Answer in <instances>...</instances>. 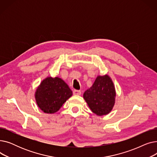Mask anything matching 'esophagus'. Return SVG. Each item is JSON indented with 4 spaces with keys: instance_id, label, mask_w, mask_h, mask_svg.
<instances>
[{
    "instance_id": "esophagus-1",
    "label": "esophagus",
    "mask_w": 157,
    "mask_h": 157,
    "mask_svg": "<svg viewBox=\"0 0 157 157\" xmlns=\"http://www.w3.org/2000/svg\"><path fill=\"white\" fill-rule=\"evenodd\" d=\"M73 94L75 95H80L81 94V92L80 90H73Z\"/></svg>"
}]
</instances>
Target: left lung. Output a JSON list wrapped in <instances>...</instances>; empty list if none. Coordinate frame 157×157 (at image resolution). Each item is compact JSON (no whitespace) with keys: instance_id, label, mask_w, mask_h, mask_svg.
Segmentation results:
<instances>
[{"instance_id":"1","label":"left lung","mask_w":157,"mask_h":157,"mask_svg":"<svg viewBox=\"0 0 157 157\" xmlns=\"http://www.w3.org/2000/svg\"><path fill=\"white\" fill-rule=\"evenodd\" d=\"M116 90L108 75L98 76L93 85L85 92L83 98L90 109L98 116L109 114L115 103Z\"/></svg>"}]
</instances>
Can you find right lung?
Listing matches in <instances>:
<instances>
[{"mask_svg": "<svg viewBox=\"0 0 157 157\" xmlns=\"http://www.w3.org/2000/svg\"><path fill=\"white\" fill-rule=\"evenodd\" d=\"M72 92L60 78L48 77L41 81L35 92L39 108L44 113L53 114L72 96Z\"/></svg>", "mask_w": 157, "mask_h": 157, "instance_id": "obj_1", "label": "right lung"}]
</instances>
